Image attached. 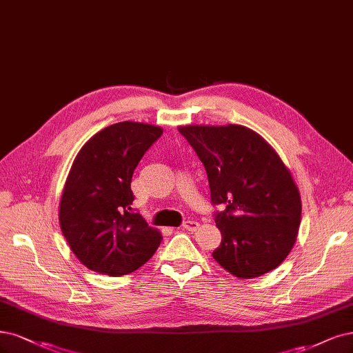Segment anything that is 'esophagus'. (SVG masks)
Instances as JSON below:
<instances>
[{"label":"esophagus","instance_id":"34e87169","mask_svg":"<svg viewBox=\"0 0 353 353\" xmlns=\"http://www.w3.org/2000/svg\"><path fill=\"white\" fill-rule=\"evenodd\" d=\"M199 222L196 221H185L184 223H182V229L185 230H190V232H196V230L199 229Z\"/></svg>","mask_w":353,"mask_h":353}]
</instances>
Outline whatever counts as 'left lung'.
I'll use <instances>...</instances> for the list:
<instances>
[{
	"mask_svg": "<svg viewBox=\"0 0 353 353\" xmlns=\"http://www.w3.org/2000/svg\"><path fill=\"white\" fill-rule=\"evenodd\" d=\"M179 132L204 165L222 242L213 259L239 279L276 269L292 250L301 197L272 145L242 125H185Z\"/></svg>",
	"mask_w": 353,
	"mask_h": 353,
	"instance_id": "obj_1",
	"label": "left lung"
}]
</instances>
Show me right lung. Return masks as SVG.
Wrapping results in <instances>:
<instances>
[{
    "label": "right lung",
    "instance_id": "1",
    "mask_svg": "<svg viewBox=\"0 0 353 353\" xmlns=\"http://www.w3.org/2000/svg\"><path fill=\"white\" fill-rule=\"evenodd\" d=\"M162 132L161 127L124 121L99 131L79 152L61 197L59 225L88 269L128 274L161 245L162 235L131 209V179Z\"/></svg>",
    "mask_w": 353,
    "mask_h": 353
}]
</instances>
